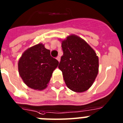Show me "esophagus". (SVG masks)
Returning a JSON list of instances; mask_svg holds the SVG:
<instances>
[{"mask_svg":"<svg viewBox=\"0 0 123 123\" xmlns=\"http://www.w3.org/2000/svg\"><path fill=\"white\" fill-rule=\"evenodd\" d=\"M56 59H57V61H58L59 62V61H60V60H61V57H60L59 56H57V57Z\"/></svg>","mask_w":123,"mask_h":123,"instance_id":"34e87169","label":"esophagus"}]
</instances>
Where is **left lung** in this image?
I'll return each mask as SVG.
<instances>
[{
	"instance_id": "obj_1",
	"label": "left lung",
	"mask_w": 123,
	"mask_h": 123,
	"mask_svg": "<svg viewBox=\"0 0 123 123\" xmlns=\"http://www.w3.org/2000/svg\"><path fill=\"white\" fill-rule=\"evenodd\" d=\"M63 55L58 68L71 90L81 92L93 84L99 68L98 57L81 38L71 35L62 42Z\"/></svg>"
}]
</instances>
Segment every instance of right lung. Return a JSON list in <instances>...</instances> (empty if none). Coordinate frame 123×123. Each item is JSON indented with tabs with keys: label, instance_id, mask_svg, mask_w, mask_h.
I'll use <instances>...</instances> for the list:
<instances>
[{
	"label": "right lung",
	"instance_id": "add662e5",
	"mask_svg": "<svg viewBox=\"0 0 123 123\" xmlns=\"http://www.w3.org/2000/svg\"><path fill=\"white\" fill-rule=\"evenodd\" d=\"M58 61L50 55V50L42 44L30 47L18 61V73L25 84L34 89L47 87Z\"/></svg>",
	"mask_w": 123,
	"mask_h": 123
}]
</instances>
